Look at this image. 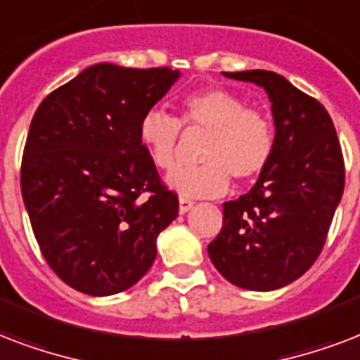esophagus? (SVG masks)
Masks as SVG:
<instances>
[{
    "mask_svg": "<svg viewBox=\"0 0 360 360\" xmlns=\"http://www.w3.org/2000/svg\"><path fill=\"white\" fill-rule=\"evenodd\" d=\"M180 205H178V210H180V214H186V212L193 206V200L188 199V197H180V200H178Z\"/></svg>",
    "mask_w": 360,
    "mask_h": 360,
    "instance_id": "1",
    "label": "esophagus"
}]
</instances>
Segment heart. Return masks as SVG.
<instances>
[{"instance_id": "b5f03b06", "label": "heart", "mask_w": 360, "mask_h": 360, "mask_svg": "<svg viewBox=\"0 0 360 360\" xmlns=\"http://www.w3.org/2000/svg\"><path fill=\"white\" fill-rule=\"evenodd\" d=\"M206 131L200 165L178 167L169 186L186 197H218L231 178L246 184L259 176L272 160L276 131L264 110L248 107L246 99L227 88H205L184 97L178 118L152 108L139 124V136L150 160L161 171L178 163L180 131Z\"/></svg>"}]
</instances>
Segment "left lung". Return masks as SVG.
<instances>
[{
    "label": "left lung",
    "mask_w": 360,
    "mask_h": 360,
    "mask_svg": "<svg viewBox=\"0 0 360 360\" xmlns=\"http://www.w3.org/2000/svg\"><path fill=\"white\" fill-rule=\"evenodd\" d=\"M225 77L266 90L276 146L257 184L224 202V227L208 255L231 283L272 291L300 278L319 257L344 193V155L327 108L281 75L255 69Z\"/></svg>",
    "instance_id": "8db88e82"
}]
</instances>
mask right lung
<instances>
[{
  "label": "right lung",
  "instance_id": "obj_1",
  "mask_svg": "<svg viewBox=\"0 0 360 360\" xmlns=\"http://www.w3.org/2000/svg\"><path fill=\"white\" fill-rule=\"evenodd\" d=\"M178 71L97 63L44 97L33 114L20 188L44 261L91 297L135 285L178 216L139 136L144 114Z\"/></svg>",
  "mask_w": 360,
  "mask_h": 360
}]
</instances>
